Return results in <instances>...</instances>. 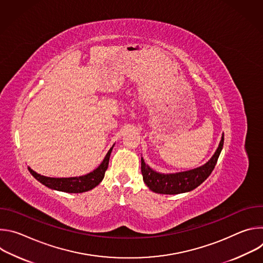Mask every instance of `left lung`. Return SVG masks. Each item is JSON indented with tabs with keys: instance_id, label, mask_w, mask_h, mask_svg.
<instances>
[{
	"instance_id": "left-lung-1",
	"label": "left lung",
	"mask_w": 263,
	"mask_h": 263,
	"mask_svg": "<svg viewBox=\"0 0 263 263\" xmlns=\"http://www.w3.org/2000/svg\"><path fill=\"white\" fill-rule=\"evenodd\" d=\"M223 145V134L212 158L203 166L178 174H159L149 168L141 158V174L143 182L156 194L177 195L191 192L202 184L212 173Z\"/></svg>"
}]
</instances>
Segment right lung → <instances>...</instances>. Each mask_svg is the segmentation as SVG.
I'll return each instance as SVG.
<instances>
[{
	"mask_svg": "<svg viewBox=\"0 0 263 263\" xmlns=\"http://www.w3.org/2000/svg\"><path fill=\"white\" fill-rule=\"evenodd\" d=\"M112 148H114V146L109 149L106 157L104 158L100 166L96 168L93 172L85 176L74 177V178H50V177H45L35 173L30 167H29V172L32 174V176L36 180H39L41 183L50 187L52 190H56L64 193H73V194L84 193L92 190L93 187L99 185L103 180L105 176V172L108 168L109 158H110Z\"/></svg>",
	"mask_w": 263,
	"mask_h": 263,
	"instance_id": "right-lung-1",
	"label": "right lung"
}]
</instances>
